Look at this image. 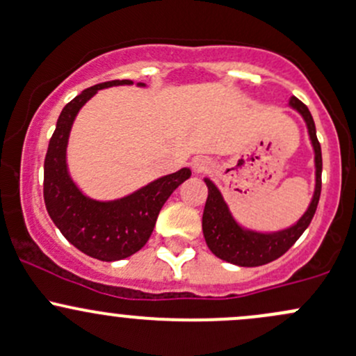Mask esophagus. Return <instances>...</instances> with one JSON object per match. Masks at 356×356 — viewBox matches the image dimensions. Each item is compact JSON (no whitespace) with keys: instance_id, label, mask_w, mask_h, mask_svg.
I'll return each mask as SVG.
<instances>
[{"instance_id":"obj_1","label":"esophagus","mask_w":356,"mask_h":356,"mask_svg":"<svg viewBox=\"0 0 356 356\" xmlns=\"http://www.w3.org/2000/svg\"><path fill=\"white\" fill-rule=\"evenodd\" d=\"M192 170L195 173H205V171L210 168V161L207 158H204V156H197V158L192 159Z\"/></svg>"}]
</instances>
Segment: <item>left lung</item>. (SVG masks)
<instances>
[{
  "label": "left lung",
  "instance_id": "left-lung-1",
  "mask_svg": "<svg viewBox=\"0 0 356 356\" xmlns=\"http://www.w3.org/2000/svg\"><path fill=\"white\" fill-rule=\"evenodd\" d=\"M289 106L304 118L309 139H311V146L314 149L316 168V185L311 204H309L307 210L302 213L300 219L296 224L273 232H263L244 227L234 219L216 183L210 178H204L205 185L209 188V197L207 202H205L204 216H202V231H204L205 243L217 258L232 263V265L261 266L280 258L282 254L286 253L293 246V243L300 238L302 232L309 227L316 213L317 202H319L321 197V173H323L321 144L317 140L316 125L307 106L296 97L290 98Z\"/></svg>",
  "mask_w": 356,
  "mask_h": 356
}]
</instances>
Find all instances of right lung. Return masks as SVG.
I'll return each mask as SVG.
<instances>
[{
    "label": "right lung",
    "mask_w": 356,
    "mask_h": 356,
    "mask_svg": "<svg viewBox=\"0 0 356 356\" xmlns=\"http://www.w3.org/2000/svg\"><path fill=\"white\" fill-rule=\"evenodd\" d=\"M124 85L134 83L131 79L100 83L72 98L57 118L44 161V200L52 222L72 246L102 261H117L137 253L151 238L164 202L192 177L190 168H181L115 200L90 198L72 181L66 151L76 115L98 90ZM137 86L146 85L137 83Z\"/></svg>",
    "instance_id": "add662e5"
}]
</instances>
